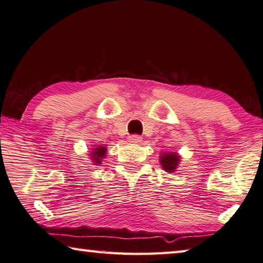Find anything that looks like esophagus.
Listing matches in <instances>:
<instances>
[{
  "mask_svg": "<svg viewBox=\"0 0 263 263\" xmlns=\"http://www.w3.org/2000/svg\"><path fill=\"white\" fill-rule=\"evenodd\" d=\"M128 140H130V142H135V144H139V142L142 141V138L140 136L138 135H133L131 136L130 138H128Z\"/></svg>",
  "mask_w": 263,
  "mask_h": 263,
  "instance_id": "34e87169",
  "label": "esophagus"
}]
</instances>
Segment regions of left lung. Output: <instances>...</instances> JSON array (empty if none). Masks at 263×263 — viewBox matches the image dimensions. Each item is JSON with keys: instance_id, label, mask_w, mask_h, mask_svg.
Listing matches in <instances>:
<instances>
[{"instance_id": "left-lung-1", "label": "left lung", "mask_w": 263, "mask_h": 263, "mask_svg": "<svg viewBox=\"0 0 263 263\" xmlns=\"http://www.w3.org/2000/svg\"><path fill=\"white\" fill-rule=\"evenodd\" d=\"M180 162V156L176 152H163L160 157V163L166 173H174Z\"/></svg>"}]
</instances>
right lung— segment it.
Here are the masks:
<instances>
[{
	"mask_svg": "<svg viewBox=\"0 0 263 263\" xmlns=\"http://www.w3.org/2000/svg\"><path fill=\"white\" fill-rule=\"evenodd\" d=\"M107 154V148L103 146H97L95 148H92V152H90V160L93 161L95 165L101 164L102 160L106 157Z\"/></svg>",
	"mask_w": 263,
	"mask_h": 263,
	"instance_id": "right-lung-1",
	"label": "right lung"
}]
</instances>
